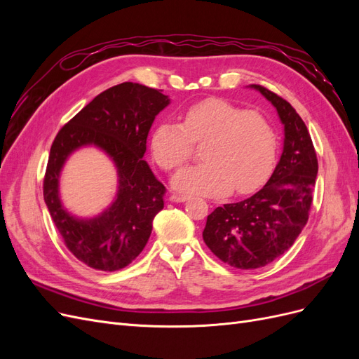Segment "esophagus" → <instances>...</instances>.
Returning <instances> with one entry per match:
<instances>
[{
  "label": "esophagus",
  "instance_id": "esophagus-1",
  "mask_svg": "<svg viewBox=\"0 0 359 359\" xmlns=\"http://www.w3.org/2000/svg\"><path fill=\"white\" fill-rule=\"evenodd\" d=\"M169 199H170V202H187L189 201V198L182 196V194H172Z\"/></svg>",
  "mask_w": 359,
  "mask_h": 359
}]
</instances>
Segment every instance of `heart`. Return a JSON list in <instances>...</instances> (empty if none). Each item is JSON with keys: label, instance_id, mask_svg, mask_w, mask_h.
I'll return each mask as SVG.
<instances>
[{"label": "heart", "instance_id": "heart-1", "mask_svg": "<svg viewBox=\"0 0 359 359\" xmlns=\"http://www.w3.org/2000/svg\"><path fill=\"white\" fill-rule=\"evenodd\" d=\"M202 140V163L175 173V190L203 196L229 190L244 194L257 189L273 169L277 139L266 118L217 97L184 109L181 126L158 123L149 148L161 169L173 170L190 158L191 144Z\"/></svg>", "mask_w": 359, "mask_h": 359}]
</instances>
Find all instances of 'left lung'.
<instances>
[{
	"instance_id": "8db88e82",
	"label": "left lung",
	"mask_w": 359,
	"mask_h": 359,
	"mask_svg": "<svg viewBox=\"0 0 359 359\" xmlns=\"http://www.w3.org/2000/svg\"><path fill=\"white\" fill-rule=\"evenodd\" d=\"M250 88L276 107L285 139L283 153L265 186L247 199L217 206L206 219L205 244L238 269L265 266L287 252L307 224L318 177L316 151L297 111L265 86Z\"/></svg>"
}]
</instances>
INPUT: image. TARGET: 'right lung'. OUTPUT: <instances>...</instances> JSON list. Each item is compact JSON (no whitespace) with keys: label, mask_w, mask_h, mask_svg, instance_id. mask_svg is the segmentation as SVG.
Instances as JSON below:
<instances>
[{"label":"right lung","mask_w":359,"mask_h":359,"mask_svg":"<svg viewBox=\"0 0 359 359\" xmlns=\"http://www.w3.org/2000/svg\"><path fill=\"white\" fill-rule=\"evenodd\" d=\"M170 103L145 85L124 82L95 97L64 126L50 147L43 198L64 244L94 269L116 271L147 245L154 217L165 206L166 189L144 160L147 137L156 116ZM95 146L114 163L118 190L99 216L79 219L62 206L59 175L76 149Z\"/></svg>","instance_id":"right-lung-1"}]
</instances>
